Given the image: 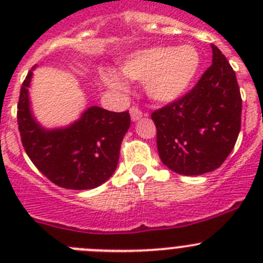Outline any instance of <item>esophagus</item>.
Segmentation results:
<instances>
[{
  "instance_id": "esophagus-1",
  "label": "esophagus",
  "mask_w": 263,
  "mask_h": 263,
  "mask_svg": "<svg viewBox=\"0 0 263 263\" xmlns=\"http://www.w3.org/2000/svg\"><path fill=\"white\" fill-rule=\"evenodd\" d=\"M130 117H132V121H138L143 117V113L138 106H132L130 108Z\"/></svg>"
}]
</instances>
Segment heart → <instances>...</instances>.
<instances>
[{"instance_id": "heart-1", "label": "heart", "mask_w": 263, "mask_h": 263, "mask_svg": "<svg viewBox=\"0 0 263 263\" xmlns=\"http://www.w3.org/2000/svg\"><path fill=\"white\" fill-rule=\"evenodd\" d=\"M199 66V55L191 46H157L132 53L122 63L121 72L130 80L145 83L150 99L168 103L187 90ZM104 80L115 89H125L124 80L116 72H106Z\"/></svg>"}]
</instances>
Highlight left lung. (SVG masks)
I'll list each match as a JSON object with an SVG mask.
<instances>
[{"instance_id":"1","label":"left lung","mask_w":263,"mask_h":263,"mask_svg":"<svg viewBox=\"0 0 263 263\" xmlns=\"http://www.w3.org/2000/svg\"><path fill=\"white\" fill-rule=\"evenodd\" d=\"M212 47V66L188 93L152 115L164 166L201 175L224 163L241 129L240 87L227 58Z\"/></svg>"}]
</instances>
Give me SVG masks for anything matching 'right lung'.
<instances>
[{"label":"right lung","mask_w":263,"mask_h":263,"mask_svg":"<svg viewBox=\"0 0 263 263\" xmlns=\"http://www.w3.org/2000/svg\"><path fill=\"white\" fill-rule=\"evenodd\" d=\"M32 69L21 87L17 111L25 152L36 168L59 187H99L117 168L121 142L130 126L129 111L116 113L90 106L69 126L45 129L30 109Z\"/></svg>","instance_id":"obj_1"}]
</instances>
